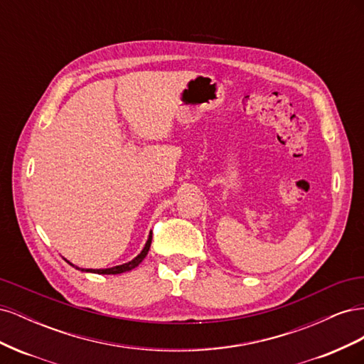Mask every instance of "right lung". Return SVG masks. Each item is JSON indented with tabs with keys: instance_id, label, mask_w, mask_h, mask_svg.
I'll list each match as a JSON object with an SVG mask.
<instances>
[{
	"instance_id": "add662e5",
	"label": "right lung",
	"mask_w": 364,
	"mask_h": 364,
	"mask_svg": "<svg viewBox=\"0 0 364 364\" xmlns=\"http://www.w3.org/2000/svg\"><path fill=\"white\" fill-rule=\"evenodd\" d=\"M150 245H151V232H150V235H149V240H147V243H146L144 249H142L139 255H138L136 258L132 259V261H129V262H126V264H121V266L111 267V269H87V270L82 269V272H92V273H98V274H118V273L129 272V270H132V269H135L136 266H139L141 261L146 258V255L149 253V249H150ZM65 261H67V259H65ZM67 262H70V261H67ZM70 264H71V262H70ZM71 266H73V264H71ZM74 267H75V266H74ZM75 269H79V267H75ZM79 270H80V269H79Z\"/></svg>"
}]
</instances>
